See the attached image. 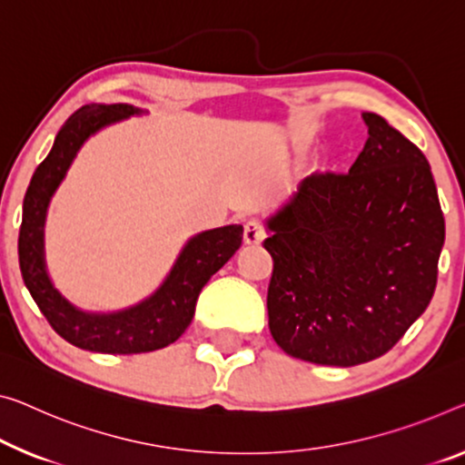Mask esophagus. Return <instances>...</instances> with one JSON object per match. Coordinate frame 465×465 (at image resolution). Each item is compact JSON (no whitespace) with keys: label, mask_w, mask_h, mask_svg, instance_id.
Instances as JSON below:
<instances>
[{"label":"esophagus","mask_w":465,"mask_h":465,"mask_svg":"<svg viewBox=\"0 0 465 465\" xmlns=\"http://www.w3.org/2000/svg\"><path fill=\"white\" fill-rule=\"evenodd\" d=\"M263 239V232H262V226L260 223H255V220H249L242 228V241H245V245L253 247V245H260Z\"/></svg>","instance_id":"34e87169"}]
</instances>
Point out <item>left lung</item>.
I'll list each match as a JSON object with an SVG mask.
<instances>
[{
	"instance_id": "8db88e82",
	"label": "left lung",
	"mask_w": 465,
	"mask_h": 465,
	"mask_svg": "<svg viewBox=\"0 0 465 465\" xmlns=\"http://www.w3.org/2000/svg\"><path fill=\"white\" fill-rule=\"evenodd\" d=\"M349 174L313 173L268 218V326L287 355L357 366L397 345L437 289L445 218L426 155L378 114Z\"/></svg>"
}]
</instances>
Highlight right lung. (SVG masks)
I'll return each instance as SVG.
<instances>
[{"label":"right lung","instance_id":"add662e5","mask_svg":"<svg viewBox=\"0 0 465 465\" xmlns=\"http://www.w3.org/2000/svg\"><path fill=\"white\" fill-rule=\"evenodd\" d=\"M139 108L128 104H93L76 110L54 141L28 184L18 234V262L25 284L43 316L70 345L97 353H147L168 347L191 324L205 282L241 247L242 226L228 224L193 237L178 255L162 287L145 302L114 313H89L64 299L49 281L43 257V224L49 199L84 141L99 128L124 120Z\"/></svg>","mask_w":465,"mask_h":465}]
</instances>
